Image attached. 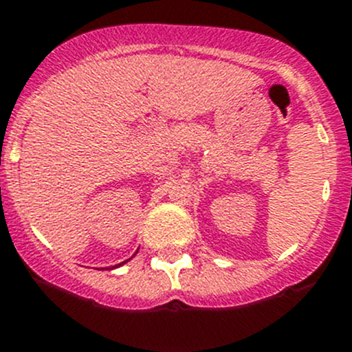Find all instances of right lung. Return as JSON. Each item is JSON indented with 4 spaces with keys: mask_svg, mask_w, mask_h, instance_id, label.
Masks as SVG:
<instances>
[{
    "mask_svg": "<svg viewBox=\"0 0 352 352\" xmlns=\"http://www.w3.org/2000/svg\"><path fill=\"white\" fill-rule=\"evenodd\" d=\"M128 261H130V258H128ZM128 261H124V262H128ZM124 262H121V264H118V265H123ZM118 265H114V267H118Z\"/></svg>",
    "mask_w": 352,
    "mask_h": 352,
    "instance_id": "right-lung-1",
    "label": "right lung"
}]
</instances>
